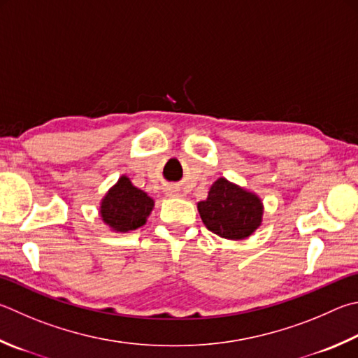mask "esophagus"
Segmentation results:
<instances>
[{"mask_svg": "<svg viewBox=\"0 0 358 358\" xmlns=\"http://www.w3.org/2000/svg\"><path fill=\"white\" fill-rule=\"evenodd\" d=\"M166 194H167V196H169V197H175V196H178V194H177V191H175V189H173V187H169V189L166 191Z\"/></svg>", "mask_w": 358, "mask_h": 358, "instance_id": "34e87169", "label": "esophagus"}]
</instances>
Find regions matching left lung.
<instances>
[{"label":"left lung","instance_id":"left-lung-1","mask_svg":"<svg viewBox=\"0 0 358 358\" xmlns=\"http://www.w3.org/2000/svg\"><path fill=\"white\" fill-rule=\"evenodd\" d=\"M201 222L214 235L225 239H245L263 222L264 206L255 192L217 178L208 191L206 200L197 203Z\"/></svg>","mask_w":358,"mask_h":358}]
</instances>
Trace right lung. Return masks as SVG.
<instances>
[{
	"instance_id": "obj_1",
	"label": "right lung",
	"mask_w": 358,
	"mask_h": 358,
	"mask_svg": "<svg viewBox=\"0 0 358 358\" xmlns=\"http://www.w3.org/2000/svg\"><path fill=\"white\" fill-rule=\"evenodd\" d=\"M153 206V199L136 187L127 175H122L101 199L100 216L113 231L128 233L145 225Z\"/></svg>"
}]
</instances>
